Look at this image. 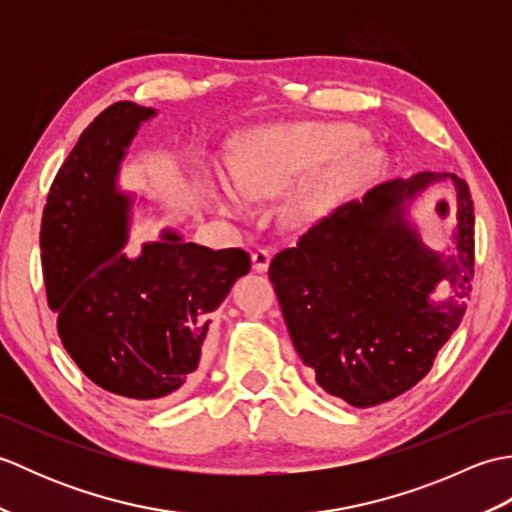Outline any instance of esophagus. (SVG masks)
Wrapping results in <instances>:
<instances>
[{
  "label": "esophagus",
  "instance_id": "esophagus-1",
  "mask_svg": "<svg viewBox=\"0 0 512 512\" xmlns=\"http://www.w3.org/2000/svg\"><path fill=\"white\" fill-rule=\"evenodd\" d=\"M270 259H273V250L270 248H257L253 255H250V262H253V270L257 273H266L270 266Z\"/></svg>",
  "mask_w": 512,
  "mask_h": 512
}]
</instances>
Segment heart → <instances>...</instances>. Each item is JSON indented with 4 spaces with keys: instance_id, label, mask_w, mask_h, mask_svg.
I'll use <instances>...</instances> for the list:
<instances>
[{
    "instance_id": "obj_1",
    "label": "heart",
    "mask_w": 512,
    "mask_h": 512,
    "mask_svg": "<svg viewBox=\"0 0 512 512\" xmlns=\"http://www.w3.org/2000/svg\"><path fill=\"white\" fill-rule=\"evenodd\" d=\"M363 145L365 134L352 125L301 123L253 129L239 145L235 165L217 169V200L228 213L248 215L255 209V198H275L325 171L290 200L292 217L321 220L354 184L372 178L383 165V156L376 149L361 151Z\"/></svg>"
}]
</instances>
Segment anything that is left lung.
Wrapping results in <instances>:
<instances>
[{
    "label": "left lung",
    "mask_w": 512,
    "mask_h": 512,
    "mask_svg": "<svg viewBox=\"0 0 512 512\" xmlns=\"http://www.w3.org/2000/svg\"><path fill=\"white\" fill-rule=\"evenodd\" d=\"M442 179L459 193L453 254L429 251L408 220L410 202ZM473 264L469 184L455 173L422 171L339 206L295 248L277 253L268 275L301 361L328 394L365 409L429 374L464 317ZM440 280L452 297L436 304L430 295Z\"/></svg>",
    "instance_id": "left-lung-1"
}]
</instances>
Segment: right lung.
Wrapping results in <instances>:
<instances>
[{
    "mask_svg": "<svg viewBox=\"0 0 512 512\" xmlns=\"http://www.w3.org/2000/svg\"><path fill=\"white\" fill-rule=\"evenodd\" d=\"M151 107H107L65 158L41 220V264L61 343L92 383L134 402L176 400L200 365L211 312L248 273L242 248L211 250L165 228L138 255L134 198L118 173Z\"/></svg>",
    "mask_w": 512,
    "mask_h": 512,
    "instance_id": "add662e5",
    "label": "right lung"
}]
</instances>
